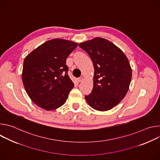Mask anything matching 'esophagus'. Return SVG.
<instances>
[{"label":"esophagus","instance_id":"obj_1","mask_svg":"<svg viewBox=\"0 0 160 160\" xmlns=\"http://www.w3.org/2000/svg\"><path fill=\"white\" fill-rule=\"evenodd\" d=\"M83 80V77H80V78H78V82H82V80Z\"/></svg>","mask_w":160,"mask_h":160}]
</instances>
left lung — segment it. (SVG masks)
Returning <instances> with one entry per match:
<instances>
[{
	"mask_svg": "<svg viewBox=\"0 0 160 160\" xmlns=\"http://www.w3.org/2000/svg\"><path fill=\"white\" fill-rule=\"evenodd\" d=\"M79 47L92 61L93 88L85 98L91 108L105 111L118 105L126 96L132 80V68L124 52L101 37L82 42Z\"/></svg>",
	"mask_w": 160,
	"mask_h": 160,
	"instance_id": "left-lung-1",
	"label": "left lung"
}]
</instances>
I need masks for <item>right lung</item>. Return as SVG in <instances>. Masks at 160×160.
<instances>
[{
  "instance_id": "1",
  "label": "right lung",
  "mask_w": 160,
  "mask_h": 160,
  "mask_svg": "<svg viewBox=\"0 0 160 160\" xmlns=\"http://www.w3.org/2000/svg\"><path fill=\"white\" fill-rule=\"evenodd\" d=\"M78 43L61 38L44 42L28 54L23 62L22 80L31 100L51 111L64 104L74 83L67 75L66 59Z\"/></svg>"
}]
</instances>
